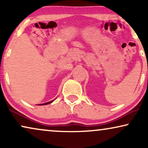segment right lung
<instances>
[{
	"instance_id": "add662e5",
	"label": "right lung",
	"mask_w": 148,
	"mask_h": 148,
	"mask_svg": "<svg viewBox=\"0 0 148 148\" xmlns=\"http://www.w3.org/2000/svg\"><path fill=\"white\" fill-rule=\"evenodd\" d=\"M54 100H52L50 101V102H46V103H44V104H38V105H46V104H50V103H52V102H53Z\"/></svg>"
}]
</instances>
